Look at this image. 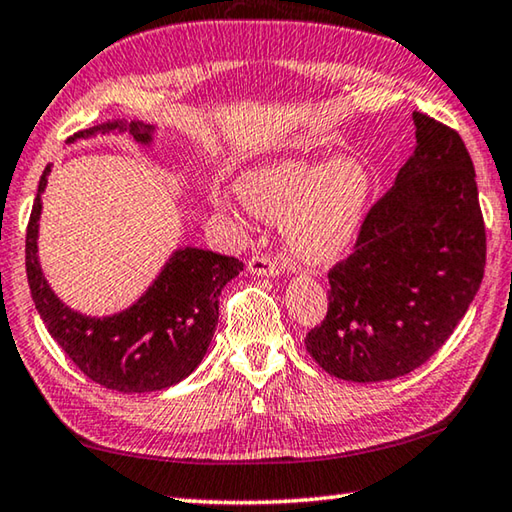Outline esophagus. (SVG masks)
Returning <instances> with one entry per match:
<instances>
[{
  "instance_id": "1",
  "label": "esophagus",
  "mask_w": 512,
  "mask_h": 512,
  "mask_svg": "<svg viewBox=\"0 0 512 512\" xmlns=\"http://www.w3.org/2000/svg\"><path fill=\"white\" fill-rule=\"evenodd\" d=\"M248 271L255 275H264V278H271V275L280 273V266L271 255L257 253L248 259Z\"/></svg>"
}]
</instances>
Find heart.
<instances>
[{
	"label": "heart",
	"instance_id": "1",
	"mask_svg": "<svg viewBox=\"0 0 512 512\" xmlns=\"http://www.w3.org/2000/svg\"><path fill=\"white\" fill-rule=\"evenodd\" d=\"M373 189L371 170L355 157L330 164L282 159L243 177L239 193L255 214L285 221L287 243L307 264H326L344 255L367 218ZM216 205L234 212L237 205L218 198Z\"/></svg>",
	"mask_w": 512,
	"mask_h": 512
}]
</instances>
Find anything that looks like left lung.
Wrapping results in <instances>:
<instances>
[{"label":"left lung","mask_w":512,"mask_h":512,"mask_svg":"<svg viewBox=\"0 0 512 512\" xmlns=\"http://www.w3.org/2000/svg\"><path fill=\"white\" fill-rule=\"evenodd\" d=\"M417 148L373 202L355 250L328 271V314L305 337L330 376L399 378L451 337L485 271V223L460 134L412 113Z\"/></svg>","instance_id":"left-lung-1"}]
</instances>
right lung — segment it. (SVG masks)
Here are the masks:
<instances>
[{
  "label": "right lung",
  "mask_w": 512,
  "mask_h": 512,
  "mask_svg": "<svg viewBox=\"0 0 512 512\" xmlns=\"http://www.w3.org/2000/svg\"><path fill=\"white\" fill-rule=\"evenodd\" d=\"M109 129H129L136 141L150 143L152 127L109 123L84 129L70 141ZM43 170L27 225V280L36 310L54 342L93 383L116 392H157L191 376L205 358L218 321V296L243 262L202 248L175 250L152 287L129 310L93 319L63 305L47 285L36 255Z\"/></svg>",
  "instance_id": "1"
}]
</instances>
